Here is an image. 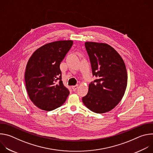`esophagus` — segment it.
<instances>
[{"instance_id":"obj_1","label":"esophagus","mask_w":153,"mask_h":153,"mask_svg":"<svg viewBox=\"0 0 153 153\" xmlns=\"http://www.w3.org/2000/svg\"><path fill=\"white\" fill-rule=\"evenodd\" d=\"M78 88V85H76L74 86H72V89L73 91H76Z\"/></svg>"}]
</instances>
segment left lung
Wrapping results in <instances>:
<instances>
[{
	"label": "left lung",
	"instance_id": "obj_1",
	"mask_svg": "<svg viewBox=\"0 0 153 153\" xmlns=\"http://www.w3.org/2000/svg\"><path fill=\"white\" fill-rule=\"evenodd\" d=\"M85 46L93 76L97 79L90 83L82 102L94 113H105L113 110L125 94L128 80L125 65L119 54L106 43L86 42Z\"/></svg>",
	"mask_w": 153,
	"mask_h": 153
}]
</instances>
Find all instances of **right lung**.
<instances>
[{"instance_id":"1","label":"right lung","mask_w":153,"mask_h":153,"mask_svg":"<svg viewBox=\"0 0 153 153\" xmlns=\"http://www.w3.org/2000/svg\"><path fill=\"white\" fill-rule=\"evenodd\" d=\"M72 40L51 42L36 50L26 67L25 80L31 100L50 111L63 105L70 94L62 80L60 64L73 45Z\"/></svg>"}]
</instances>
